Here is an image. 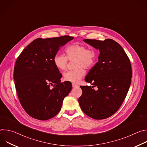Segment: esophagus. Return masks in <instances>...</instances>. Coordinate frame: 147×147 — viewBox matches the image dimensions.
Returning a JSON list of instances; mask_svg holds the SVG:
<instances>
[{
	"label": "esophagus",
	"instance_id": "esophagus-1",
	"mask_svg": "<svg viewBox=\"0 0 147 147\" xmlns=\"http://www.w3.org/2000/svg\"><path fill=\"white\" fill-rule=\"evenodd\" d=\"M78 87V86L77 85V84H74V83L72 84V87H73V88H76V87Z\"/></svg>",
	"mask_w": 147,
	"mask_h": 147
}]
</instances>
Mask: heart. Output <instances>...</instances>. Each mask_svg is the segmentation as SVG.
I'll use <instances>...</instances> for the list:
<instances>
[{
  "label": "heart",
  "instance_id": "b5f03b06",
  "mask_svg": "<svg viewBox=\"0 0 147 147\" xmlns=\"http://www.w3.org/2000/svg\"><path fill=\"white\" fill-rule=\"evenodd\" d=\"M66 56L59 53L56 54L53 61L56 67L59 70H65L67 65V60H75L74 70L67 71L63 74L65 81L77 84L85 75L84 69H90L94 66L97 58V53L93 49H87L84 45L73 44L67 47L65 49Z\"/></svg>",
  "mask_w": 147,
  "mask_h": 147
}]
</instances>
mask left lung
Returning a JSON list of instances; mask_svg holds the SVG:
<instances>
[{
  "instance_id": "obj_1",
  "label": "left lung",
  "mask_w": 147,
  "mask_h": 147,
  "mask_svg": "<svg viewBox=\"0 0 147 147\" xmlns=\"http://www.w3.org/2000/svg\"><path fill=\"white\" fill-rule=\"evenodd\" d=\"M83 40L100 53L98 61L85 78L92 86H80L82 94L78 102L89 117L104 119L118 111L127 95L132 77L130 61L123 48L112 39Z\"/></svg>"
}]
</instances>
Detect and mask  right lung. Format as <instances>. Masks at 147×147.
<instances>
[{
	"mask_svg": "<svg viewBox=\"0 0 147 147\" xmlns=\"http://www.w3.org/2000/svg\"><path fill=\"white\" fill-rule=\"evenodd\" d=\"M73 38L67 35L37 38L17 58L13 75L15 87L21 105L32 117L47 120L55 116L71 91L70 82H60L62 76L53 58Z\"/></svg>",
	"mask_w": 147,
	"mask_h": 147,
	"instance_id": "1",
	"label": "right lung"
}]
</instances>
